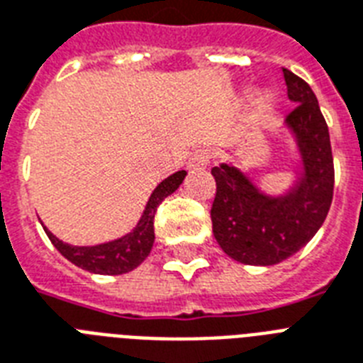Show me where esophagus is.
Masks as SVG:
<instances>
[{
  "label": "esophagus",
  "instance_id": "esophagus-1",
  "mask_svg": "<svg viewBox=\"0 0 363 363\" xmlns=\"http://www.w3.org/2000/svg\"><path fill=\"white\" fill-rule=\"evenodd\" d=\"M208 163H210V152L208 150H195V152L191 153L187 167L191 170H200V168L208 167Z\"/></svg>",
  "mask_w": 363,
  "mask_h": 363
}]
</instances>
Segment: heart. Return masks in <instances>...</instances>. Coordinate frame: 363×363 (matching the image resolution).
I'll use <instances>...</instances> for the list:
<instances>
[{"label":"heart","instance_id":"heart-1","mask_svg":"<svg viewBox=\"0 0 363 363\" xmlns=\"http://www.w3.org/2000/svg\"><path fill=\"white\" fill-rule=\"evenodd\" d=\"M259 104H260V108H262V110H268L269 106H272V95H268V94L260 95Z\"/></svg>","mask_w":363,"mask_h":363}]
</instances>
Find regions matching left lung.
<instances>
[{
    "label": "left lung",
    "mask_w": 363,
    "mask_h": 363,
    "mask_svg": "<svg viewBox=\"0 0 363 363\" xmlns=\"http://www.w3.org/2000/svg\"><path fill=\"white\" fill-rule=\"evenodd\" d=\"M289 99L296 108L286 116L300 150L303 174L285 196L260 193L236 167L211 168L216 199L211 204L213 236L221 249L243 264L272 266L298 253L328 216L333 196L330 133L318 101L306 80L283 69Z\"/></svg>",
    "instance_id": "1"
}]
</instances>
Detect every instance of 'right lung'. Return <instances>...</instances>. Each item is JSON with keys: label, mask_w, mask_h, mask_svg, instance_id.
<instances>
[{"label": "right lung", "mask_w": 363, "mask_h": 363, "mask_svg": "<svg viewBox=\"0 0 363 363\" xmlns=\"http://www.w3.org/2000/svg\"><path fill=\"white\" fill-rule=\"evenodd\" d=\"M185 170L168 176L161 184L155 187L150 200H147L146 210L142 213L140 221L136 225L133 232H129L127 236L114 240V242L101 243V245H94V247H77V245H69L63 243L62 240H57L50 230H46V236L50 238V242L54 243V247L65 257L67 260H71L74 266L82 269H88L91 274H104V275H120L127 274L135 269L136 266H140L144 262L150 251H152L153 240V219H155V211H157L159 204L167 199L168 195H172L174 191L178 189L179 184L184 182Z\"/></svg>", "instance_id": "obj_1"}]
</instances>
